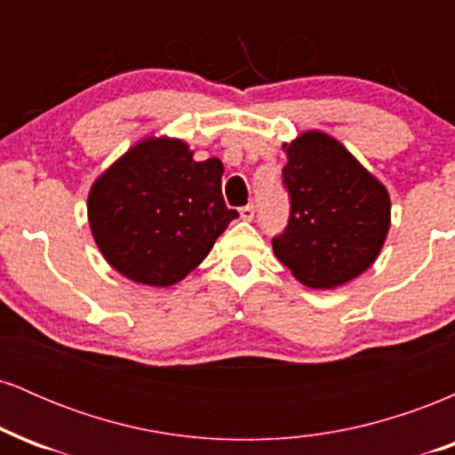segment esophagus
<instances>
[{"label": "esophagus", "mask_w": 455, "mask_h": 455, "mask_svg": "<svg viewBox=\"0 0 455 455\" xmlns=\"http://www.w3.org/2000/svg\"><path fill=\"white\" fill-rule=\"evenodd\" d=\"M239 216H242V220H252V218H254V205H243L242 210H239Z\"/></svg>", "instance_id": "obj_1"}]
</instances>
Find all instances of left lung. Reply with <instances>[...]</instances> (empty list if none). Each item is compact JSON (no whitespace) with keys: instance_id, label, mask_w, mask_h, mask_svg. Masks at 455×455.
Wrapping results in <instances>:
<instances>
[{"instance_id":"1","label":"left lung","mask_w":455,"mask_h":455,"mask_svg":"<svg viewBox=\"0 0 455 455\" xmlns=\"http://www.w3.org/2000/svg\"><path fill=\"white\" fill-rule=\"evenodd\" d=\"M282 169L291 196L274 252L301 284L336 289L362 275L389 233V192L340 140L310 130L284 143Z\"/></svg>"}]
</instances>
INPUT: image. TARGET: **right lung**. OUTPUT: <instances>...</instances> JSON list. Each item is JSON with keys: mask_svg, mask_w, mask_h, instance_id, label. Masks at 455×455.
<instances>
[{"mask_svg": "<svg viewBox=\"0 0 455 455\" xmlns=\"http://www.w3.org/2000/svg\"><path fill=\"white\" fill-rule=\"evenodd\" d=\"M192 156L181 139L148 137L93 181V239L107 263L137 284L184 280L237 218L222 196V162Z\"/></svg>", "mask_w": 455, "mask_h": 455, "instance_id": "right-lung-1", "label": "right lung"}]
</instances>
